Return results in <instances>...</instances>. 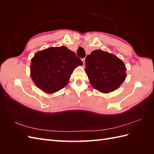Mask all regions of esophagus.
Instances as JSON below:
<instances>
[{"mask_svg":"<svg viewBox=\"0 0 154 154\" xmlns=\"http://www.w3.org/2000/svg\"><path fill=\"white\" fill-rule=\"evenodd\" d=\"M81 60H82V61L83 62V65H84V64H85V58H83Z\"/></svg>","mask_w":154,"mask_h":154,"instance_id":"1","label":"esophagus"}]
</instances>
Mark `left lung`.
I'll list each match as a JSON object with an SVG mask.
<instances>
[{
    "label": "left lung",
    "instance_id": "8db88e82",
    "mask_svg": "<svg viewBox=\"0 0 154 154\" xmlns=\"http://www.w3.org/2000/svg\"><path fill=\"white\" fill-rule=\"evenodd\" d=\"M86 73L94 89L103 93L115 91L126 77L124 62L114 54L96 50L85 59Z\"/></svg>",
    "mask_w": 154,
    "mask_h": 154
}]
</instances>
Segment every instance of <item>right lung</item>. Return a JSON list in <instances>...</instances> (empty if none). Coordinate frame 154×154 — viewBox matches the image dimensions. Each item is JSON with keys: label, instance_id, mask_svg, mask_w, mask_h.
<instances>
[{"label": "right lung", "instance_id": "add662e5", "mask_svg": "<svg viewBox=\"0 0 154 154\" xmlns=\"http://www.w3.org/2000/svg\"><path fill=\"white\" fill-rule=\"evenodd\" d=\"M82 65L81 59L67 47H51L34 55L31 60L30 76L38 88L51 94L66 86L73 70Z\"/></svg>", "mask_w": 154, "mask_h": 154}]
</instances>
